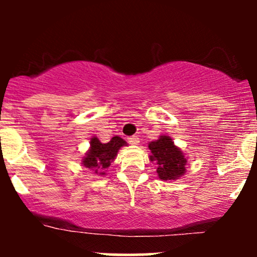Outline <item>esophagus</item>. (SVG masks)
I'll return each mask as SVG.
<instances>
[{
	"label": "esophagus",
	"instance_id": "obj_1",
	"mask_svg": "<svg viewBox=\"0 0 257 257\" xmlns=\"http://www.w3.org/2000/svg\"><path fill=\"white\" fill-rule=\"evenodd\" d=\"M126 140H128V143L132 144V145H138V144L140 143V140H139L138 137H129Z\"/></svg>",
	"mask_w": 257,
	"mask_h": 257
}]
</instances>
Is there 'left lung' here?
<instances>
[{
  "instance_id": "8db88e82",
  "label": "left lung",
  "mask_w": 257,
  "mask_h": 257,
  "mask_svg": "<svg viewBox=\"0 0 257 257\" xmlns=\"http://www.w3.org/2000/svg\"><path fill=\"white\" fill-rule=\"evenodd\" d=\"M152 155L151 161L158 164L157 174L162 180H175L186 172V158L169 137H161L158 140L152 141L149 145Z\"/></svg>"
}]
</instances>
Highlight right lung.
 I'll use <instances>...</instances> for the list:
<instances>
[{
  "instance_id": "1",
  "label": "right lung",
  "mask_w": 257,
  "mask_h": 257,
  "mask_svg": "<svg viewBox=\"0 0 257 257\" xmlns=\"http://www.w3.org/2000/svg\"><path fill=\"white\" fill-rule=\"evenodd\" d=\"M125 144V141L119 137H113L106 144L99 141L98 138H91L90 150L82 162H83L84 167L89 168L95 174L101 175V174H105L104 170L111 166L118 150Z\"/></svg>"
}]
</instances>
